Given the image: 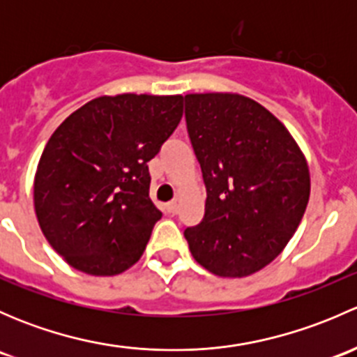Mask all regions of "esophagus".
<instances>
[{
  "label": "esophagus",
  "mask_w": 357,
  "mask_h": 357,
  "mask_svg": "<svg viewBox=\"0 0 357 357\" xmlns=\"http://www.w3.org/2000/svg\"><path fill=\"white\" fill-rule=\"evenodd\" d=\"M165 211H167L171 215H174L176 212H178V202H169V204L165 205Z\"/></svg>",
  "instance_id": "obj_1"
}]
</instances>
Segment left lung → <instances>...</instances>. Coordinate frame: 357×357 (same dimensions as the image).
<instances>
[{"label": "left lung", "instance_id": "1", "mask_svg": "<svg viewBox=\"0 0 357 357\" xmlns=\"http://www.w3.org/2000/svg\"><path fill=\"white\" fill-rule=\"evenodd\" d=\"M185 119L207 192L204 219L185 229L190 252L218 276L252 275L301 225L307 162L285 126L247 96L186 95Z\"/></svg>", "mask_w": 357, "mask_h": 357}]
</instances>
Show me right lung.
<instances>
[{
	"label": "right lung",
	"instance_id": "right-lung-1",
	"mask_svg": "<svg viewBox=\"0 0 357 357\" xmlns=\"http://www.w3.org/2000/svg\"><path fill=\"white\" fill-rule=\"evenodd\" d=\"M183 117V96H100L56 128L39 158L34 208L43 235L82 273L119 275L142 257L162 212L146 162Z\"/></svg>",
	"mask_w": 357,
	"mask_h": 357
}]
</instances>
